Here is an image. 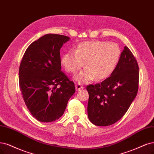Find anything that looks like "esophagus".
<instances>
[{
	"label": "esophagus",
	"mask_w": 154,
	"mask_h": 154,
	"mask_svg": "<svg viewBox=\"0 0 154 154\" xmlns=\"http://www.w3.org/2000/svg\"><path fill=\"white\" fill-rule=\"evenodd\" d=\"M83 88H84V87L82 86L81 84H76V89L77 91H79L82 89H83Z\"/></svg>",
	"instance_id": "34e87169"
}]
</instances>
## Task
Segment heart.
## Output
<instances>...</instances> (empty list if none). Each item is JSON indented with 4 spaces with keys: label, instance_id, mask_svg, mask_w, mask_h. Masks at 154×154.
Returning <instances> with one entry per match:
<instances>
[{
    "label": "heart",
    "instance_id": "b5f03b06",
    "mask_svg": "<svg viewBox=\"0 0 154 154\" xmlns=\"http://www.w3.org/2000/svg\"><path fill=\"white\" fill-rule=\"evenodd\" d=\"M120 57L119 45L107 41H87L79 44L75 51H68L63 55L61 63L66 71L76 73L83 66L85 69L75 76L79 83H86L95 78L100 81L113 72Z\"/></svg>",
    "mask_w": 154,
    "mask_h": 154
}]
</instances>
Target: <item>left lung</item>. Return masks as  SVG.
<instances>
[{
    "label": "left lung",
    "instance_id": "obj_1",
    "mask_svg": "<svg viewBox=\"0 0 154 154\" xmlns=\"http://www.w3.org/2000/svg\"><path fill=\"white\" fill-rule=\"evenodd\" d=\"M138 84V64L129 48L125 46L111 76L101 83L87 86L90 121L98 126H108L119 121L135 99Z\"/></svg>",
    "mask_w": 154,
    "mask_h": 154
}]
</instances>
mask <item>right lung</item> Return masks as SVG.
<instances>
[{"label": "right lung", "mask_w": 154, "mask_h": 154, "mask_svg": "<svg viewBox=\"0 0 154 154\" xmlns=\"http://www.w3.org/2000/svg\"><path fill=\"white\" fill-rule=\"evenodd\" d=\"M69 38L48 34L26 50L19 68L24 102L35 119L51 122L62 116L75 85L61 71L60 50Z\"/></svg>", "instance_id": "right-lung-1"}]
</instances>
